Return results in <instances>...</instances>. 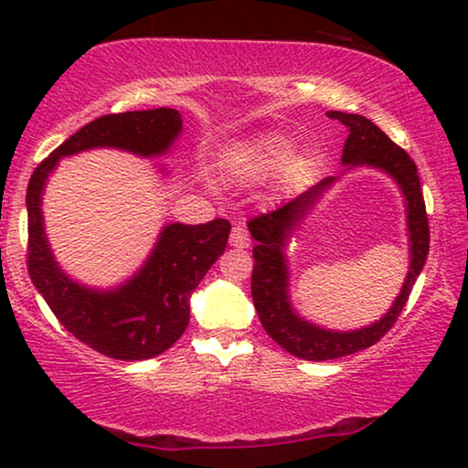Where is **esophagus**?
Masks as SVG:
<instances>
[{"mask_svg": "<svg viewBox=\"0 0 468 468\" xmlns=\"http://www.w3.org/2000/svg\"><path fill=\"white\" fill-rule=\"evenodd\" d=\"M251 245V239H249V232L245 226H234L232 232H229V247L236 249H247Z\"/></svg>", "mask_w": 468, "mask_h": 468, "instance_id": "esophagus-1", "label": "esophagus"}]
</instances>
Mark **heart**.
<instances>
[{
  "instance_id": "b5f03b06",
  "label": "heart",
  "mask_w": 468,
  "mask_h": 468,
  "mask_svg": "<svg viewBox=\"0 0 468 468\" xmlns=\"http://www.w3.org/2000/svg\"><path fill=\"white\" fill-rule=\"evenodd\" d=\"M292 155V143L281 133H266L249 143L240 153L242 175L249 178L266 176L277 170Z\"/></svg>"
}]
</instances>
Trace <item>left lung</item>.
I'll use <instances>...</instances> for the list:
<instances>
[{"label":"left lung","instance_id":"left-lung-1","mask_svg":"<svg viewBox=\"0 0 468 468\" xmlns=\"http://www.w3.org/2000/svg\"><path fill=\"white\" fill-rule=\"evenodd\" d=\"M330 119L341 121L349 130L345 140L343 164L347 168L356 165H373L379 168L399 183L407 200V228L409 240H411V264L405 279V285L394 300L392 309L383 315L379 322L367 325V328L351 332L324 330L319 325L304 322L293 313L287 296V264H285V240L290 239L292 229L298 226L300 219L309 213L324 191L336 181V176H328L317 185H313L303 194L293 197L283 207L271 213L258 215L249 221V232L258 245L253 247V274H251V296L260 322L272 341H277L292 356L303 360H335V357L356 354L381 341L386 332L396 324V319L405 309L409 293H411L415 279L420 277L421 268L426 264L428 249H431V228H428V215L424 196H421L418 165L405 149L394 144L373 121L362 114H347L330 111Z\"/></svg>","mask_w":468,"mask_h":468}]
</instances>
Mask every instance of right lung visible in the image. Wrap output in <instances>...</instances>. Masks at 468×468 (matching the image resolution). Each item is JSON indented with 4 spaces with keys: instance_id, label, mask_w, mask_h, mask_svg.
Here are the masks:
<instances>
[{
    "instance_id": "add662e5",
    "label": "right lung",
    "mask_w": 468,
    "mask_h": 468,
    "mask_svg": "<svg viewBox=\"0 0 468 468\" xmlns=\"http://www.w3.org/2000/svg\"><path fill=\"white\" fill-rule=\"evenodd\" d=\"M183 119L175 108L104 114L80 127L37 164L27 185V271L63 328L80 343L114 360H149L170 349L189 324V296L226 251L229 221L200 226L170 223L144 266L114 290L76 283L50 251L42 221L44 183L61 157L114 146L143 157L164 155L178 138Z\"/></svg>"
}]
</instances>
